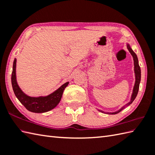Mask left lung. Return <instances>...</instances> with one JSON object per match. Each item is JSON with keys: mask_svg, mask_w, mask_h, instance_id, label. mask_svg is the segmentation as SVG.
<instances>
[{"mask_svg": "<svg viewBox=\"0 0 155 155\" xmlns=\"http://www.w3.org/2000/svg\"><path fill=\"white\" fill-rule=\"evenodd\" d=\"M127 48L128 50L129 51V52H130L131 55L133 56V60H134V73H135V84H134V88H133V94H132V96H131V99H130V101L129 102V103H127V105H129L131 103H133V101L135 99V98L137 97V95L138 94V92H139V84H140V76H141V74H140V68L139 67V61H138V58H137V54L134 53V51L131 49L130 47L129 46V45H127ZM124 107H123V108H121L119 110H118L117 112H114V113H112L110 114H117V113H118L119 112H120L123 109V108ZM103 112V111H101Z\"/></svg>", "mask_w": 155, "mask_h": 155, "instance_id": "8db88e82", "label": "left lung"}]
</instances>
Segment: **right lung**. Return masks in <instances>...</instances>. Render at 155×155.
Here are the masks:
<instances>
[{
  "mask_svg": "<svg viewBox=\"0 0 155 155\" xmlns=\"http://www.w3.org/2000/svg\"><path fill=\"white\" fill-rule=\"evenodd\" d=\"M16 59L15 58L13 62V67L11 76V83L13 91L16 98L21 102V104L29 111L36 113H45L53 109L61 101L62 93L64 88L67 87L68 83H64L58 88L54 93L48 95L47 97H31L27 96L21 91L16 80Z\"/></svg>",
  "mask_w": 155,
  "mask_h": 155,
  "instance_id": "add662e5",
  "label": "right lung"
}]
</instances>
